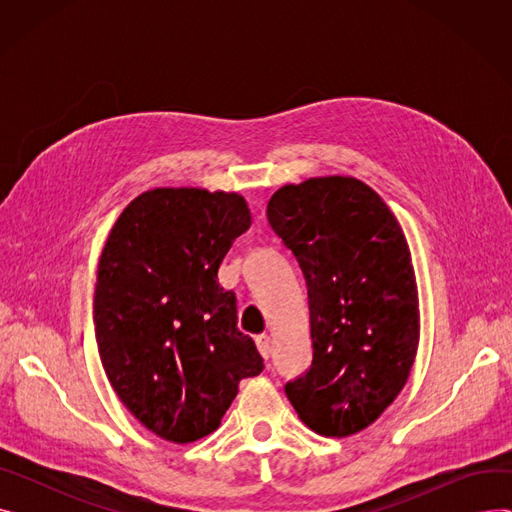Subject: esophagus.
I'll use <instances>...</instances> for the list:
<instances>
[{"mask_svg":"<svg viewBox=\"0 0 512 512\" xmlns=\"http://www.w3.org/2000/svg\"><path fill=\"white\" fill-rule=\"evenodd\" d=\"M255 342H257V348H259L261 357H263V359H270V355H272V340H270V336L261 334V336L255 338Z\"/></svg>","mask_w":512,"mask_h":512,"instance_id":"34e87169","label":"esophagus"}]
</instances>
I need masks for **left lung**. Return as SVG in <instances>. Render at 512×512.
Returning <instances> with one entry per match:
<instances>
[{"instance_id": "obj_1", "label": "left lung", "mask_w": 512, "mask_h": 512, "mask_svg": "<svg viewBox=\"0 0 512 512\" xmlns=\"http://www.w3.org/2000/svg\"><path fill=\"white\" fill-rule=\"evenodd\" d=\"M267 220L309 294L313 361L284 392L315 434H359L405 388L417 357L419 294L405 232L351 176L278 188Z\"/></svg>"}]
</instances>
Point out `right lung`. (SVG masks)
<instances>
[{"label": "right lung", "mask_w": 512, "mask_h": 512, "mask_svg": "<svg viewBox=\"0 0 512 512\" xmlns=\"http://www.w3.org/2000/svg\"><path fill=\"white\" fill-rule=\"evenodd\" d=\"M251 226L238 193L153 188L120 213L99 257L93 321L101 365L124 407L176 444L209 436L263 371L236 328V294L218 282Z\"/></svg>", "instance_id": "add662e5"}]
</instances>
